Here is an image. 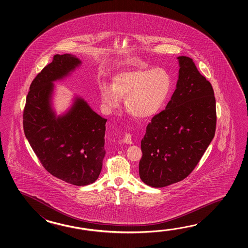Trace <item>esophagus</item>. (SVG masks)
I'll use <instances>...</instances> for the list:
<instances>
[{
    "instance_id": "esophagus-1",
    "label": "esophagus",
    "mask_w": 248,
    "mask_h": 248,
    "mask_svg": "<svg viewBox=\"0 0 248 248\" xmlns=\"http://www.w3.org/2000/svg\"><path fill=\"white\" fill-rule=\"evenodd\" d=\"M122 141L125 142V143H127V144H132L131 135H130V134H126V135L124 136V138H123Z\"/></svg>"
}]
</instances>
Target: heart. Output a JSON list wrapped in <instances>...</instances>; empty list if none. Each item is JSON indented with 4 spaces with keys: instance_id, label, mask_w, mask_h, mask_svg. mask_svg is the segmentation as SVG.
<instances>
[{
    "instance_id": "1",
    "label": "heart",
    "mask_w": 248,
    "mask_h": 248,
    "mask_svg": "<svg viewBox=\"0 0 248 248\" xmlns=\"http://www.w3.org/2000/svg\"><path fill=\"white\" fill-rule=\"evenodd\" d=\"M172 77L166 69L138 68L123 71L112 79V87L103 84L101 101L111 111L125 98L126 111L138 119L154 116L168 99L172 90Z\"/></svg>"
}]
</instances>
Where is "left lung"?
Segmentation results:
<instances>
[{
	"instance_id": "obj_1",
	"label": "left lung",
	"mask_w": 248,
	"mask_h": 248,
	"mask_svg": "<svg viewBox=\"0 0 248 248\" xmlns=\"http://www.w3.org/2000/svg\"><path fill=\"white\" fill-rule=\"evenodd\" d=\"M176 89L164 111L148 124L141 141L139 175L161 188L186 178L215 137L216 98L212 85L191 58H177Z\"/></svg>"
}]
</instances>
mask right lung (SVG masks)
<instances>
[{
  "instance_id": "1",
  "label": "right lung",
  "mask_w": 248,
  "mask_h": 248,
  "mask_svg": "<svg viewBox=\"0 0 248 248\" xmlns=\"http://www.w3.org/2000/svg\"><path fill=\"white\" fill-rule=\"evenodd\" d=\"M81 64L72 54L55 55L32 80L24 109L28 142L44 169L58 179L84 186L95 182L106 155V119L76 95L63 114L53 109V82L67 77Z\"/></svg>"
}]
</instances>
